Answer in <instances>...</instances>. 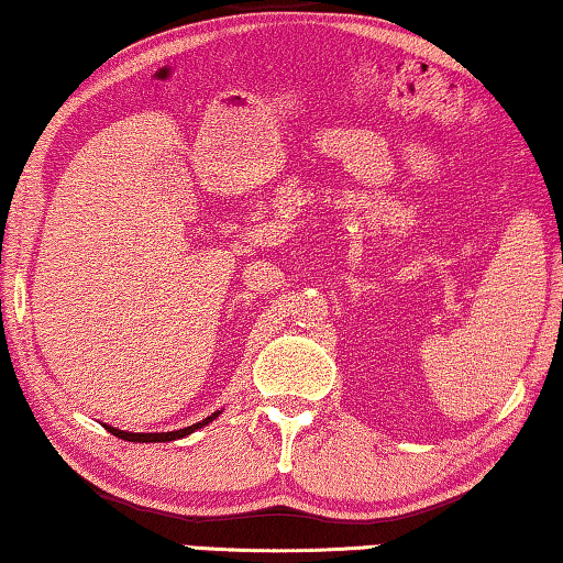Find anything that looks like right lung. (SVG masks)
Wrapping results in <instances>:
<instances>
[{
    "label": "right lung",
    "instance_id": "add662e5",
    "mask_svg": "<svg viewBox=\"0 0 563 563\" xmlns=\"http://www.w3.org/2000/svg\"><path fill=\"white\" fill-rule=\"evenodd\" d=\"M220 417V412L209 415L207 419H201V422L191 424V427H184V430H176V432H123V430H115V427H106L108 432L115 434V438L121 440H129V442H172V440H179V438H187L189 432L199 430V427H205L212 422V419Z\"/></svg>",
    "mask_w": 563,
    "mask_h": 563
}]
</instances>
